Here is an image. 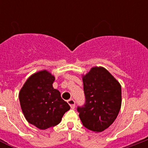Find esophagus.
Returning <instances> with one entry per match:
<instances>
[{
  "label": "esophagus",
  "instance_id": "34e87169",
  "mask_svg": "<svg viewBox=\"0 0 148 148\" xmlns=\"http://www.w3.org/2000/svg\"><path fill=\"white\" fill-rule=\"evenodd\" d=\"M67 102H68V104H70V108H71L72 109H74V108H75V101L73 100V99H70V100H68V101H67Z\"/></svg>",
  "mask_w": 148,
  "mask_h": 148
}]
</instances>
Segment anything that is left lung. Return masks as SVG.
I'll use <instances>...</instances> for the list:
<instances>
[{"label": "left lung", "mask_w": 148, "mask_h": 148, "mask_svg": "<svg viewBox=\"0 0 148 148\" xmlns=\"http://www.w3.org/2000/svg\"><path fill=\"white\" fill-rule=\"evenodd\" d=\"M86 102L78 108L79 118L86 128L102 132L116 120L121 106V87L103 66H93L82 75Z\"/></svg>", "instance_id": "1"}]
</instances>
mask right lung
Segmentation results:
<instances>
[{
    "label": "right lung",
    "instance_id": "1",
    "mask_svg": "<svg viewBox=\"0 0 148 148\" xmlns=\"http://www.w3.org/2000/svg\"><path fill=\"white\" fill-rule=\"evenodd\" d=\"M55 76L47 70L30 75L19 92V101L24 117L29 124L40 130L61 122L70 105L63 100L53 84Z\"/></svg>",
    "mask_w": 148,
    "mask_h": 148
}]
</instances>
